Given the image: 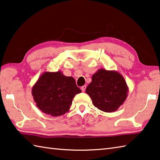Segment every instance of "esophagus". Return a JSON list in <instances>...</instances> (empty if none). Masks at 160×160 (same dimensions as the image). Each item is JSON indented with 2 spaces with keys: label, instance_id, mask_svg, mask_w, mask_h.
I'll list each match as a JSON object with an SVG mask.
<instances>
[{
  "label": "esophagus",
  "instance_id": "34e87169",
  "mask_svg": "<svg viewBox=\"0 0 160 160\" xmlns=\"http://www.w3.org/2000/svg\"><path fill=\"white\" fill-rule=\"evenodd\" d=\"M81 90L83 91V92H84V91L86 90V85H84L83 86L81 87Z\"/></svg>",
  "mask_w": 160,
  "mask_h": 160
}]
</instances>
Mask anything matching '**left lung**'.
Instances as JSON below:
<instances>
[{"label":"left lung","mask_w":160,"mask_h":160,"mask_svg":"<svg viewBox=\"0 0 160 160\" xmlns=\"http://www.w3.org/2000/svg\"><path fill=\"white\" fill-rule=\"evenodd\" d=\"M86 92L93 105L106 112H115L128 97V87L124 78L115 70L99 69L92 77Z\"/></svg>","instance_id":"obj_1"}]
</instances>
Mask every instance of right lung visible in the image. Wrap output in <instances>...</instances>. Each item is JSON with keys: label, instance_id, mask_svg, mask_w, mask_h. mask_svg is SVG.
Masks as SVG:
<instances>
[{"label": "right lung", "instance_id": "1", "mask_svg": "<svg viewBox=\"0 0 160 160\" xmlns=\"http://www.w3.org/2000/svg\"><path fill=\"white\" fill-rule=\"evenodd\" d=\"M81 92L72 77L61 71L45 72L32 87V94L39 109L52 117L69 111L75 94Z\"/></svg>", "mask_w": 160, "mask_h": 160}]
</instances>
